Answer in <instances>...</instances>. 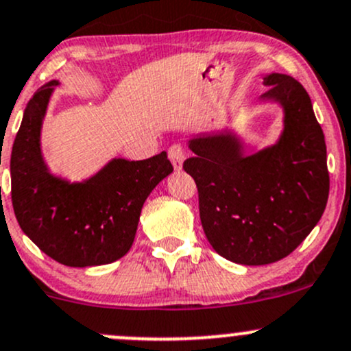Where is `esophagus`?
Returning a JSON list of instances; mask_svg holds the SVG:
<instances>
[{"label": "esophagus", "mask_w": 351, "mask_h": 351, "mask_svg": "<svg viewBox=\"0 0 351 351\" xmlns=\"http://www.w3.org/2000/svg\"><path fill=\"white\" fill-rule=\"evenodd\" d=\"M168 156H169V161H171L173 168H175L176 171H180V169L183 168V161H185V149H183V146L173 145L168 149Z\"/></svg>", "instance_id": "34e87169"}]
</instances>
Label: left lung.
I'll list each match as a JSON object with an SVG mask.
<instances>
[{
	"mask_svg": "<svg viewBox=\"0 0 351 351\" xmlns=\"http://www.w3.org/2000/svg\"><path fill=\"white\" fill-rule=\"evenodd\" d=\"M263 102H278L284 128L276 145L245 153L234 131L202 132L183 163L198 188L200 220L217 254L243 265L289 256L322 219L330 193L326 145L308 92L269 73Z\"/></svg>",
	"mask_w": 351,
	"mask_h": 351,
	"instance_id": "left-lung-1",
	"label": "left lung"
}]
</instances>
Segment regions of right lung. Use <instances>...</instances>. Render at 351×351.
Returning <instances> with one entry per match:
<instances>
[{"mask_svg":"<svg viewBox=\"0 0 351 351\" xmlns=\"http://www.w3.org/2000/svg\"><path fill=\"white\" fill-rule=\"evenodd\" d=\"M58 80L29 99L11 149V202L21 230L57 263L70 267L110 264L134 242L153 188L173 171L166 153L141 161L114 158L84 182L51 175L42 154L43 117Z\"/></svg>","mask_w":351,"mask_h":351,"instance_id":"obj_1","label":"right lung"}]
</instances>
